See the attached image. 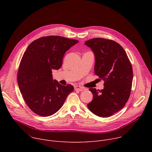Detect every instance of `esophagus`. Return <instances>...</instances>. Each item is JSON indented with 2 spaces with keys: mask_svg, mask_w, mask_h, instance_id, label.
I'll use <instances>...</instances> for the list:
<instances>
[{
  "mask_svg": "<svg viewBox=\"0 0 152 152\" xmlns=\"http://www.w3.org/2000/svg\"><path fill=\"white\" fill-rule=\"evenodd\" d=\"M75 90L76 91H83L84 90H85V88L82 87L81 86L79 85H76L75 86Z\"/></svg>",
  "mask_w": 152,
  "mask_h": 152,
  "instance_id": "esophagus-1",
  "label": "esophagus"
}]
</instances>
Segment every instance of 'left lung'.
Instances as JSON below:
<instances>
[{
    "label": "left lung",
    "mask_w": 152,
    "mask_h": 152,
    "mask_svg": "<svg viewBox=\"0 0 152 152\" xmlns=\"http://www.w3.org/2000/svg\"><path fill=\"white\" fill-rule=\"evenodd\" d=\"M95 56L94 73L104 81V88H90L93 100L88 108L102 117L113 115L124 106L131 94L133 71L126 52L115 41L101 38L86 41Z\"/></svg>",
    "instance_id": "8db88e82"
}]
</instances>
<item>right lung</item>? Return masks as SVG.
Segmentation results:
<instances>
[{"label":"right lung","mask_w":152,"mask_h":152,"mask_svg":"<svg viewBox=\"0 0 152 152\" xmlns=\"http://www.w3.org/2000/svg\"><path fill=\"white\" fill-rule=\"evenodd\" d=\"M78 42L60 36L43 37L32 42L24 53L17 73L18 87L36 114H54L74 90L72 85L64 86L53 80L52 71L61 68L65 53Z\"/></svg>","instance_id":"add662e5"}]
</instances>
